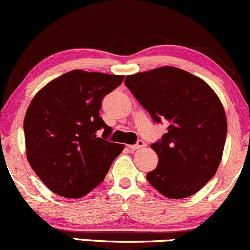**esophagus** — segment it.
<instances>
[{"mask_svg": "<svg viewBox=\"0 0 250 250\" xmlns=\"http://www.w3.org/2000/svg\"><path fill=\"white\" fill-rule=\"evenodd\" d=\"M144 146H146V143H144L142 140H138L137 142H136L135 144H130V146H128V148H130V149H132V150H135V149H140V148H143Z\"/></svg>", "mask_w": 250, "mask_h": 250, "instance_id": "obj_1", "label": "esophagus"}]
</instances>
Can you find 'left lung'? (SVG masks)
Wrapping results in <instances>:
<instances>
[{
    "mask_svg": "<svg viewBox=\"0 0 250 250\" xmlns=\"http://www.w3.org/2000/svg\"><path fill=\"white\" fill-rule=\"evenodd\" d=\"M130 89L154 123H168L151 148L159 156L146 179L168 199L199 191L219 167L228 132L220 100L206 82L176 67L127 76Z\"/></svg>",
    "mask_w": 250,
    "mask_h": 250,
    "instance_id": "left-lung-1",
    "label": "left lung"
}]
</instances>
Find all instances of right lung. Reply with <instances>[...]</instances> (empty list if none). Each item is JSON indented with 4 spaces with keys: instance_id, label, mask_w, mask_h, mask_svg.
Masks as SVG:
<instances>
[{
    "instance_id": "1",
    "label": "right lung",
    "mask_w": 250,
    "mask_h": 250,
    "mask_svg": "<svg viewBox=\"0 0 250 250\" xmlns=\"http://www.w3.org/2000/svg\"><path fill=\"white\" fill-rule=\"evenodd\" d=\"M123 81L124 76L74 69L33 97L24 120L27 160L53 192L84 196L123 151L124 144L107 140L112 127L99 113L104 97Z\"/></svg>"
}]
</instances>
